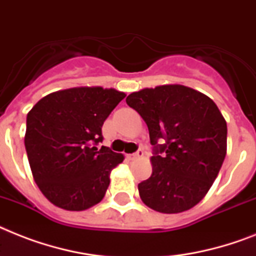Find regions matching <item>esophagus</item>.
<instances>
[{"label":"esophagus","mask_w":256,"mask_h":256,"mask_svg":"<svg viewBox=\"0 0 256 256\" xmlns=\"http://www.w3.org/2000/svg\"><path fill=\"white\" fill-rule=\"evenodd\" d=\"M143 156H144V152H143L142 150H138L136 152L128 155V159H130V160H134V159H138V158H143Z\"/></svg>","instance_id":"esophagus-1"}]
</instances>
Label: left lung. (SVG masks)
Segmentation results:
<instances>
[{"mask_svg": "<svg viewBox=\"0 0 256 256\" xmlns=\"http://www.w3.org/2000/svg\"><path fill=\"white\" fill-rule=\"evenodd\" d=\"M126 102L146 122L154 146L152 174L138 184L144 205L167 214L197 205L226 156L228 126L214 101L168 84L132 93Z\"/></svg>", "mask_w": 256, "mask_h": 256, "instance_id": "obj_1", "label": "left lung"}]
</instances>
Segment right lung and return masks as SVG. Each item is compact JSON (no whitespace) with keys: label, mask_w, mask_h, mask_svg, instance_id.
I'll return each mask as SVG.
<instances>
[{"label":"right lung","mask_w":256,"mask_h":256,"mask_svg":"<svg viewBox=\"0 0 256 256\" xmlns=\"http://www.w3.org/2000/svg\"><path fill=\"white\" fill-rule=\"evenodd\" d=\"M124 97L113 88L78 86L44 96L28 112L24 147L32 178L55 206L81 212L104 198L110 172L124 156L97 144Z\"/></svg>","instance_id":"add662e5"}]
</instances>
